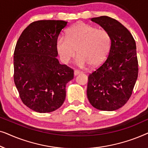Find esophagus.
<instances>
[{
  "mask_svg": "<svg viewBox=\"0 0 148 148\" xmlns=\"http://www.w3.org/2000/svg\"><path fill=\"white\" fill-rule=\"evenodd\" d=\"M82 73V72L79 71H77V70H75V71H74V75H75V76H77V75H78L79 74Z\"/></svg>",
  "mask_w": 148,
  "mask_h": 148,
  "instance_id": "1",
  "label": "esophagus"
}]
</instances>
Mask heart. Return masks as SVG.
Wrapping results in <instances>:
<instances>
[{
    "mask_svg": "<svg viewBox=\"0 0 148 148\" xmlns=\"http://www.w3.org/2000/svg\"><path fill=\"white\" fill-rule=\"evenodd\" d=\"M111 38L104 29L79 22L66 32V38L56 39V48L60 60L68 63L77 54L76 64L79 66L90 64L98 66L104 62L110 51Z\"/></svg>",
    "mask_w": 148,
    "mask_h": 148,
    "instance_id": "heart-1",
    "label": "heart"
}]
</instances>
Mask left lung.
I'll return each mask as SVG.
<instances>
[{"label":"left lung","instance_id":"1","mask_svg":"<svg viewBox=\"0 0 148 148\" xmlns=\"http://www.w3.org/2000/svg\"><path fill=\"white\" fill-rule=\"evenodd\" d=\"M104 28L111 38L108 58L89 75L87 96L94 108L113 111L126 104L138 76L136 44L128 29L107 16L91 19Z\"/></svg>","mask_w":148,"mask_h":148}]
</instances>
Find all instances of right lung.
Wrapping results in <instances>:
<instances>
[{"label":"right lung","instance_id":"1","mask_svg":"<svg viewBox=\"0 0 148 148\" xmlns=\"http://www.w3.org/2000/svg\"><path fill=\"white\" fill-rule=\"evenodd\" d=\"M67 23L34 21L16 44L14 82L22 102L36 112H51L60 108L65 100L66 85L73 79V70L56 58V39Z\"/></svg>","mask_w":148,"mask_h":148}]
</instances>
